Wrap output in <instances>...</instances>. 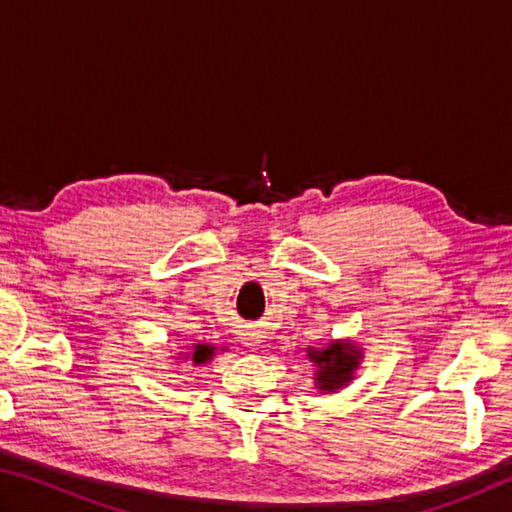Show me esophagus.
<instances>
[{
    "instance_id": "34e87169",
    "label": "esophagus",
    "mask_w": 512,
    "mask_h": 512,
    "mask_svg": "<svg viewBox=\"0 0 512 512\" xmlns=\"http://www.w3.org/2000/svg\"><path fill=\"white\" fill-rule=\"evenodd\" d=\"M248 345H250V348H253V350H255V348H257V341H250Z\"/></svg>"
}]
</instances>
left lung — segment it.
Wrapping results in <instances>:
<instances>
[{
    "label": "left lung",
    "instance_id": "1",
    "mask_svg": "<svg viewBox=\"0 0 512 512\" xmlns=\"http://www.w3.org/2000/svg\"><path fill=\"white\" fill-rule=\"evenodd\" d=\"M309 357L318 363L316 384L320 391H336L352 379L361 352L350 343H334L327 345V350L311 352Z\"/></svg>",
    "mask_w": 512,
    "mask_h": 512
}]
</instances>
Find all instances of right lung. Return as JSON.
<instances>
[{
    "mask_svg": "<svg viewBox=\"0 0 512 512\" xmlns=\"http://www.w3.org/2000/svg\"><path fill=\"white\" fill-rule=\"evenodd\" d=\"M210 348L207 345H196V352H194V363H203L205 359H210Z\"/></svg>",
    "mask_w": 512,
    "mask_h": 512,
    "instance_id": "right-lung-1",
    "label": "right lung"
}]
</instances>
